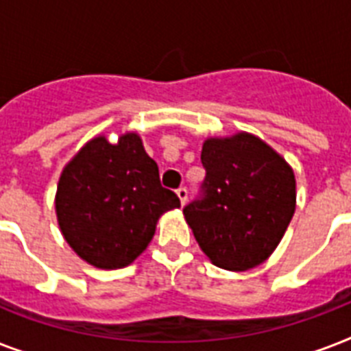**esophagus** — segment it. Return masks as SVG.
Segmentation results:
<instances>
[{
	"instance_id": "obj_1",
	"label": "esophagus",
	"mask_w": 351,
	"mask_h": 351,
	"mask_svg": "<svg viewBox=\"0 0 351 351\" xmlns=\"http://www.w3.org/2000/svg\"><path fill=\"white\" fill-rule=\"evenodd\" d=\"M176 195H178V198H180L182 206H186V202H187V189H186V187H178V189H176Z\"/></svg>"
}]
</instances>
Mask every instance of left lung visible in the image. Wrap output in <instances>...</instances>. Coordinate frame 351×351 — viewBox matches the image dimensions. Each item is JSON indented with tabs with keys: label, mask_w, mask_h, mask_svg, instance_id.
Wrapping results in <instances>:
<instances>
[{
	"label": "left lung",
	"mask_w": 351,
	"mask_h": 351,
	"mask_svg": "<svg viewBox=\"0 0 351 351\" xmlns=\"http://www.w3.org/2000/svg\"><path fill=\"white\" fill-rule=\"evenodd\" d=\"M200 197L184 208L215 266L244 271L271 255L295 213V175L261 138L237 132L202 145Z\"/></svg>",
	"instance_id": "1"
}]
</instances>
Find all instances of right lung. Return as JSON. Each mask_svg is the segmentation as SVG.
Masks as SVG:
<instances>
[{
    "instance_id": "obj_1",
    "label": "right lung",
    "mask_w": 351,
    "mask_h": 351,
    "mask_svg": "<svg viewBox=\"0 0 351 351\" xmlns=\"http://www.w3.org/2000/svg\"><path fill=\"white\" fill-rule=\"evenodd\" d=\"M175 208L180 200L162 187L158 165L136 132L117 143L93 138L58 182L62 234L80 258L100 269L129 266L149 245L160 217Z\"/></svg>"
}]
</instances>
